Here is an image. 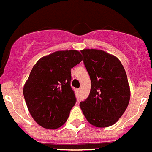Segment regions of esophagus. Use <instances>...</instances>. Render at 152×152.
Instances as JSON below:
<instances>
[{
    "mask_svg": "<svg viewBox=\"0 0 152 152\" xmlns=\"http://www.w3.org/2000/svg\"><path fill=\"white\" fill-rule=\"evenodd\" d=\"M80 89H77V92L79 93V92H80Z\"/></svg>",
    "mask_w": 152,
    "mask_h": 152,
    "instance_id": "obj_1",
    "label": "esophagus"
}]
</instances>
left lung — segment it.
I'll return each mask as SVG.
<instances>
[{
  "mask_svg": "<svg viewBox=\"0 0 152 152\" xmlns=\"http://www.w3.org/2000/svg\"><path fill=\"white\" fill-rule=\"evenodd\" d=\"M90 75L91 92L80 107L87 120L96 127L115 124L128 107L130 88L123 64L116 56L103 50L80 51Z\"/></svg>",
  "mask_w": 152,
  "mask_h": 152,
  "instance_id": "8db88e82",
  "label": "left lung"
}]
</instances>
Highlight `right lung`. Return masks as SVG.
Returning <instances> with one entry per match:
<instances>
[{"mask_svg":"<svg viewBox=\"0 0 152 152\" xmlns=\"http://www.w3.org/2000/svg\"><path fill=\"white\" fill-rule=\"evenodd\" d=\"M77 50L57 51L41 58L23 87L31 116L45 129H56L67 121L76 103L71 69L82 61Z\"/></svg>","mask_w":152,"mask_h":152,"instance_id":"1","label":"right lung"}]
</instances>
